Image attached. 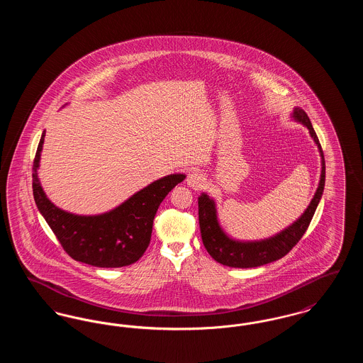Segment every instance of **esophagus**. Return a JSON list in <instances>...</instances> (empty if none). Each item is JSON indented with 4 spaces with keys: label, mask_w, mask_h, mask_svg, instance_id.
<instances>
[{
    "label": "esophagus",
    "mask_w": 363,
    "mask_h": 363,
    "mask_svg": "<svg viewBox=\"0 0 363 363\" xmlns=\"http://www.w3.org/2000/svg\"><path fill=\"white\" fill-rule=\"evenodd\" d=\"M204 181H206L204 175L200 173V172H197V170L190 172V173L188 174V177H186V184H188V186H190V188H194V189H200V188H203Z\"/></svg>",
    "instance_id": "1"
}]
</instances>
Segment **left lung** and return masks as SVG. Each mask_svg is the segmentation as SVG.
<instances>
[{
    "instance_id": "obj_1",
    "label": "left lung",
    "mask_w": 363,
    "mask_h": 363,
    "mask_svg": "<svg viewBox=\"0 0 363 363\" xmlns=\"http://www.w3.org/2000/svg\"><path fill=\"white\" fill-rule=\"evenodd\" d=\"M291 118L309 129L311 138L317 145L321 156V174L317 190L311 199V204L294 223L287 225L284 230L279 231L269 238H264L259 241L234 240L225 233L219 223L215 200L209 197L207 193H201L199 197V223L203 243L211 257L225 267L255 268L281 259L302 238V235L311 225L313 215L321 200L325 186V160L320 141L311 126L308 114L301 107H294Z\"/></svg>"
}]
</instances>
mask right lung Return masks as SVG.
Returning a JSON list of instances; mask_svg holds the SVG:
<instances>
[{"instance_id": "1", "label": "right lung", "mask_w": 363, "mask_h": 363, "mask_svg": "<svg viewBox=\"0 0 363 363\" xmlns=\"http://www.w3.org/2000/svg\"><path fill=\"white\" fill-rule=\"evenodd\" d=\"M45 136L43 132L33 167L35 204L64 250L72 259L99 268H120L136 262L150 245L160 203L186 175L177 173L159 178L104 213H72L52 203L40 185L38 169Z\"/></svg>"}]
</instances>
